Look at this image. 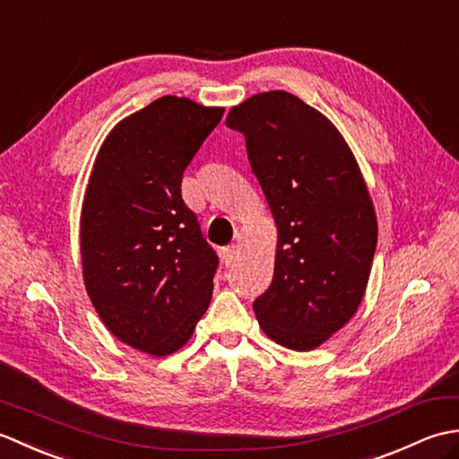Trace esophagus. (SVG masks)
Masks as SVG:
<instances>
[{
    "label": "esophagus",
    "mask_w": 459,
    "mask_h": 459,
    "mask_svg": "<svg viewBox=\"0 0 459 459\" xmlns=\"http://www.w3.org/2000/svg\"><path fill=\"white\" fill-rule=\"evenodd\" d=\"M238 256H240L238 247H229V248L222 250V260H224V264H227V266L235 264V262L238 260Z\"/></svg>",
    "instance_id": "obj_1"
}]
</instances>
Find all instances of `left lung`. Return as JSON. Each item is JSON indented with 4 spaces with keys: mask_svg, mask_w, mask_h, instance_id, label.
<instances>
[{
    "mask_svg": "<svg viewBox=\"0 0 459 459\" xmlns=\"http://www.w3.org/2000/svg\"><path fill=\"white\" fill-rule=\"evenodd\" d=\"M227 126L245 134L278 230L272 284L252 307L272 341L311 351L363 301L377 248L373 199L335 124L296 94L250 96Z\"/></svg>",
    "mask_w": 459,
    "mask_h": 459,
    "instance_id": "obj_1",
    "label": "left lung"
}]
</instances>
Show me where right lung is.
<instances>
[{
    "label": "right lung",
    "mask_w": 459,
    "mask_h": 459,
    "mask_svg": "<svg viewBox=\"0 0 459 459\" xmlns=\"http://www.w3.org/2000/svg\"><path fill=\"white\" fill-rule=\"evenodd\" d=\"M224 108L161 96L106 135L81 211L86 294L110 333L153 357L191 339L217 255L181 199L183 171Z\"/></svg>",
    "instance_id": "obj_1"
}]
</instances>
